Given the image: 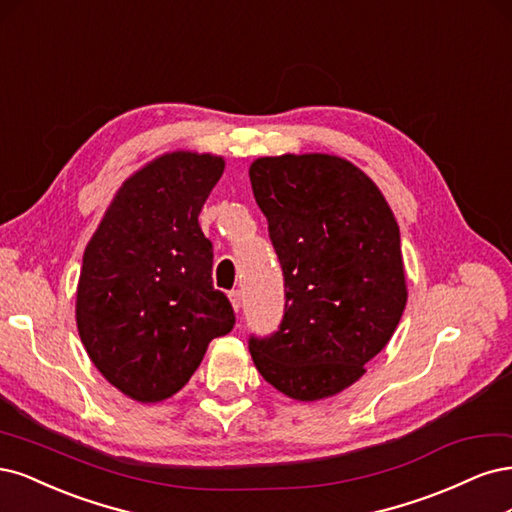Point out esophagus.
Returning a JSON list of instances; mask_svg holds the SVG:
<instances>
[{
	"instance_id": "1",
	"label": "esophagus",
	"mask_w": 512,
	"mask_h": 512,
	"mask_svg": "<svg viewBox=\"0 0 512 512\" xmlns=\"http://www.w3.org/2000/svg\"><path fill=\"white\" fill-rule=\"evenodd\" d=\"M229 300H232V306H234V310L238 312L240 306H242V291H240V289L229 291Z\"/></svg>"
}]
</instances>
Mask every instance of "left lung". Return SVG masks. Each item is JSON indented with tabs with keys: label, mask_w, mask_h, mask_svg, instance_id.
Wrapping results in <instances>:
<instances>
[{
	"label": "left lung",
	"mask_w": 512,
	"mask_h": 512,
	"mask_svg": "<svg viewBox=\"0 0 512 512\" xmlns=\"http://www.w3.org/2000/svg\"><path fill=\"white\" fill-rule=\"evenodd\" d=\"M249 176L285 278L283 319L274 334L249 338L253 361L293 400L329 398L366 372L402 319L400 227L346 159L261 157Z\"/></svg>",
	"instance_id": "left-lung-1"
}]
</instances>
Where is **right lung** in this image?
Here are the masks:
<instances>
[{"label":"right lung","instance_id":"add662e5","mask_svg":"<svg viewBox=\"0 0 512 512\" xmlns=\"http://www.w3.org/2000/svg\"><path fill=\"white\" fill-rule=\"evenodd\" d=\"M225 161L170 153L127 178L82 257L76 323L108 383L138 402L183 389L212 338L234 329L212 285L202 206Z\"/></svg>","mask_w":512,"mask_h":512}]
</instances>
